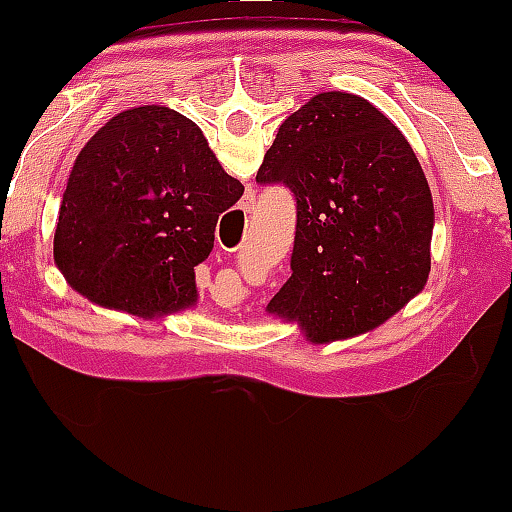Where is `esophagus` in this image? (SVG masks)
I'll return each instance as SVG.
<instances>
[{"label":"esophagus","mask_w":512,"mask_h":512,"mask_svg":"<svg viewBox=\"0 0 512 512\" xmlns=\"http://www.w3.org/2000/svg\"><path fill=\"white\" fill-rule=\"evenodd\" d=\"M240 209H243V211H250V209H252V202H250V199H248V202L240 204Z\"/></svg>","instance_id":"34e87169"}]
</instances>
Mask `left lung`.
I'll use <instances>...</instances> for the list:
<instances>
[{"label": "left lung", "instance_id": "left-lung-1", "mask_svg": "<svg viewBox=\"0 0 512 512\" xmlns=\"http://www.w3.org/2000/svg\"><path fill=\"white\" fill-rule=\"evenodd\" d=\"M257 182L296 197L291 276L267 310L308 342L375 330L426 286L431 190L404 134L366 98H310L281 122Z\"/></svg>", "mask_w": 512, "mask_h": 512}]
</instances>
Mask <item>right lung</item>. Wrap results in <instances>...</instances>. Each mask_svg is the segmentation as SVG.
I'll return each instance as SVG.
<instances>
[{
  "instance_id": "obj_1",
  "label": "right lung",
  "mask_w": 512,
  "mask_h": 512,
  "mask_svg": "<svg viewBox=\"0 0 512 512\" xmlns=\"http://www.w3.org/2000/svg\"><path fill=\"white\" fill-rule=\"evenodd\" d=\"M243 190L185 115L163 105L122 110L76 156L55 264L74 291L105 308L178 313L197 303L195 267Z\"/></svg>"
}]
</instances>
